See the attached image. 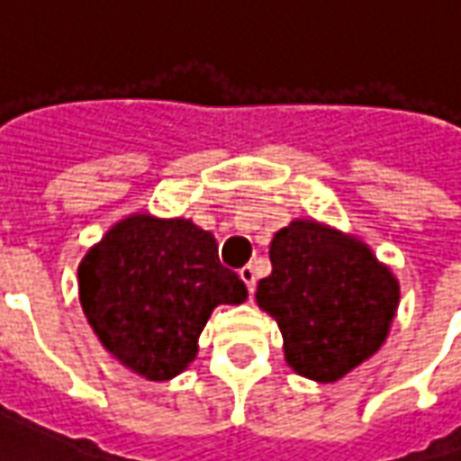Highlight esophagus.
<instances>
[{"label": "esophagus", "instance_id": "34e87169", "mask_svg": "<svg viewBox=\"0 0 461 461\" xmlns=\"http://www.w3.org/2000/svg\"><path fill=\"white\" fill-rule=\"evenodd\" d=\"M241 281L247 284V289H249V294H254V289H257V271H254V267H244V269L240 271Z\"/></svg>", "mask_w": 461, "mask_h": 461}]
</instances>
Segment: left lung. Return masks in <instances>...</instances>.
I'll use <instances>...</instances> for the list:
<instances>
[{"label":"left lung","instance_id":"8db88e82","mask_svg":"<svg viewBox=\"0 0 461 461\" xmlns=\"http://www.w3.org/2000/svg\"><path fill=\"white\" fill-rule=\"evenodd\" d=\"M257 303L279 323L294 373L336 383L385 343L400 281L366 241L326 221L291 220L269 244Z\"/></svg>","mask_w":461,"mask_h":461}]
</instances>
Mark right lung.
<instances>
[{
	"label": "right lung",
	"instance_id": "obj_1",
	"mask_svg": "<svg viewBox=\"0 0 461 461\" xmlns=\"http://www.w3.org/2000/svg\"><path fill=\"white\" fill-rule=\"evenodd\" d=\"M247 296L220 264L214 234L187 217L125 214L78 264L88 326L121 366L152 383L185 373L212 311Z\"/></svg>",
	"mask_w": 461,
	"mask_h": 461
}]
</instances>
